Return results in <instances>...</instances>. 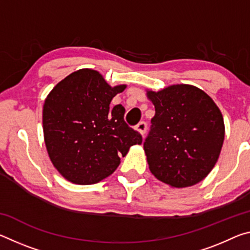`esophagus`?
<instances>
[{
	"label": "esophagus",
	"instance_id": "obj_1",
	"mask_svg": "<svg viewBox=\"0 0 250 250\" xmlns=\"http://www.w3.org/2000/svg\"><path fill=\"white\" fill-rule=\"evenodd\" d=\"M137 130H138L139 132H140L142 135H145L146 131V122H145V121L139 122L138 125H137Z\"/></svg>",
	"mask_w": 250,
	"mask_h": 250
}]
</instances>
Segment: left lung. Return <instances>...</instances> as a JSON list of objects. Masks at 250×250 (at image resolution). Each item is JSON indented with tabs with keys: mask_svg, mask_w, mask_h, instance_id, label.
Returning a JSON list of instances; mask_svg holds the SVG:
<instances>
[{
	"mask_svg": "<svg viewBox=\"0 0 250 250\" xmlns=\"http://www.w3.org/2000/svg\"><path fill=\"white\" fill-rule=\"evenodd\" d=\"M155 115L143 143L152 174L172 188L204 180L221 153L225 125L213 99L192 84L147 90Z\"/></svg>",
	"mask_w": 250,
	"mask_h": 250,
	"instance_id": "1",
	"label": "left lung"
}]
</instances>
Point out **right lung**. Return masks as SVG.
Returning a JSON list of instances; mask_svg holds the SVG:
<instances>
[{
  "instance_id": "right-lung-1",
  "label": "right lung",
  "mask_w": 250,
  "mask_h": 250,
  "mask_svg": "<svg viewBox=\"0 0 250 250\" xmlns=\"http://www.w3.org/2000/svg\"><path fill=\"white\" fill-rule=\"evenodd\" d=\"M125 84L111 87L94 69H79L59 82L45 99L44 140L49 159L67 181L98 183L111 175L142 137L125 124V109L113 97Z\"/></svg>"
}]
</instances>
